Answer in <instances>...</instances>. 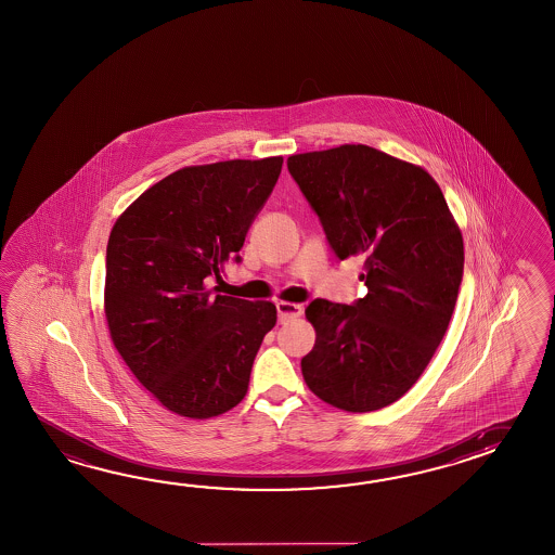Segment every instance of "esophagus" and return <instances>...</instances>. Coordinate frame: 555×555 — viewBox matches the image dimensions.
I'll return each mask as SVG.
<instances>
[{
  "instance_id": "1",
  "label": "esophagus",
  "mask_w": 555,
  "mask_h": 555,
  "mask_svg": "<svg viewBox=\"0 0 555 555\" xmlns=\"http://www.w3.org/2000/svg\"><path fill=\"white\" fill-rule=\"evenodd\" d=\"M276 310H279V321L288 322L295 321L300 314H302V307L295 305V302H276Z\"/></svg>"
}]
</instances>
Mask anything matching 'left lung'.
Returning a JSON list of instances; mask_svg holds the SVG:
<instances>
[{
    "instance_id": "left-lung-1",
    "label": "left lung",
    "mask_w": 555,
    "mask_h": 555,
    "mask_svg": "<svg viewBox=\"0 0 555 555\" xmlns=\"http://www.w3.org/2000/svg\"><path fill=\"white\" fill-rule=\"evenodd\" d=\"M340 260L364 259L369 293L352 307L312 300L302 358L308 388L346 412L396 402L428 366L456 307L464 241L442 189L418 165L369 145L288 157Z\"/></svg>"
}]
</instances>
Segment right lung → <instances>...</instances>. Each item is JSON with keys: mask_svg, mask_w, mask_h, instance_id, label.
I'll use <instances>...</instances> for the list:
<instances>
[{"mask_svg": "<svg viewBox=\"0 0 555 555\" xmlns=\"http://www.w3.org/2000/svg\"><path fill=\"white\" fill-rule=\"evenodd\" d=\"M283 157L183 167L149 186L113 224L105 319L137 380L179 416L229 412L248 390L269 300L212 295L276 185Z\"/></svg>", "mask_w": 555, "mask_h": 555, "instance_id": "obj_1", "label": "right lung"}]
</instances>
